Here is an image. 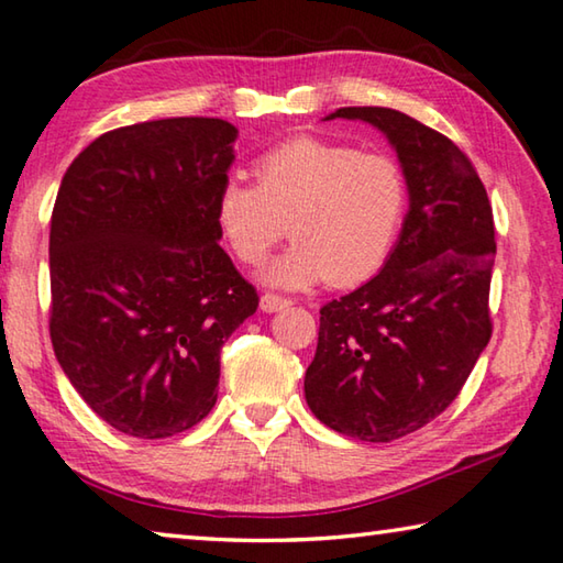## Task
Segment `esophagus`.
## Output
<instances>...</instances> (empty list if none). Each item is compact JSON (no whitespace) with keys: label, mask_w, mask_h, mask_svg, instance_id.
<instances>
[{"label":"esophagus","mask_w":563,"mask_h":563,"mask_svg":"<svg viewBox=\"0 0 563 563\" xmlns=\"http://www.w3.org/2000/svg\"><path fill=\"white\" fill-rule=\"evenodd\" d=\"M290 306H292V302L288 298L275 296V292H263V296H261V308L265 310V313H278V310H285Z\"/></svg>","instance_id":"esophagus-1"}]
</instances>
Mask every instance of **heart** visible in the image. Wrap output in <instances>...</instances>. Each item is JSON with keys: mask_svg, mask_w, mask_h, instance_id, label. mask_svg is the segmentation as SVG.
<instances>
[{"mask_svg": "<svg viewBox=\"0 0 563 563\" xmlns=\"http://www.w3.org/2000/svg\"><path fill=\"white\" fill-rule=\"evenodd\" d=\"M255 185L220 187L216 220L240 263L257 265L280 243L292 245L265 267L263 280L300 290L368 280L394 250L408 208V183L394 157L296 137L257 159Z\"/></svg>", "mask_w": 563, "mask_h": 563, "instance_id": "heart-1", "label": "heart"}]
</instances>
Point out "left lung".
<instances>
[{
  "instance_id": "left-lung-1",
  "label": "left lung",
  "mask_w": 563,
  "mask_h": 563,
  "mask_svg": "<svg viewBox=\"0 0 563 563\" xmlns=\"http://www.w3.org/2000/svg\"><path fill=\"white\" fill-rule=\"evenodd\" d=\"M394 145L408 183L398 243L376 278L320 308L306 400L320 423L388 443L423 428L461 394L490 341L494 212L453 142L388 107H341Z\"/></svg>"
}]
</instances>
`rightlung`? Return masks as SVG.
I'll list each match as a JSON object with an SVG mask.
<instances>
[{
	"mask_svg": "<svg viewBox=\"0 0 563 563\" xmlns=\"http://www.w3.org/2000/svg\"><path fill=\"white\" fill-rule=\"evenodd\" d=\"M238 130L169 118L104 132L62 177L49 230V335L69 383L135 439L198 426L220 351L257 292L220 243Z\"/></svg>",
	"mask_w": 563,
	"mask_h": 563,
	"instance_id": "1",
	"label": "right lung"
}]
</instances>
